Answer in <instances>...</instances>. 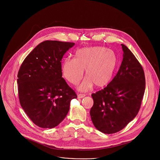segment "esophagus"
Here are the masks:
<instances>
[{
    "label": "esophagus",
    "instance_id": "esophagus-1",
    "mask_svg": "<svg viewBox=\"0 0 160 160\" xmlns=\"http://www.w3.org/2000/svg\"><path fill=\"white\" fill-rule=\"evenodd\" d=\"M85 96V94H79L77 95V97H78V99H82V98H84Z\"/></svg>",
    "mask_w": 160,
    "mask_h": 160
}]
</instances>
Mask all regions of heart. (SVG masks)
Wrapping results in <instances>:
<instances>
[{
	"mask_svg": "<svg viewBox=\"0 0 160 160\" xmlns=\"http://www.w3.org/2000/svg\"><path fill=\"white\" fill-rule=\"evenodd\" d=\"M118 65L116 53L104 47L82 48L75 54V58H66L61 64L64 78L73 85L82 78L83 71L87 77L78 88L86 92L94 85L98 88L106 86L111 80Z\"/></svg>",
	"mask_w": 160,
	"mask_h": 160,
	"instance_id": "b5f03b06",
	"label": "heart"
}]
</instances>
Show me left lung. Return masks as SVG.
Here are the masks:
<instances>
[{"label": "left lung", "mask_w": 160, "mask_h": 160, "mask_svg": "<svg viewBox=\"0 0 160 160\" xmlns=\"http://www.w3.org/2000/svg\"><path fill=\"white\" fill-rule=\"evenodd\" d=\"M121 45L123 60L117 75L105 88L92 94L91 120L98 130L107 134L120 131L137 116L145 90L142 66L126 45Z\"/></svg>", "instance_id": "obj_1"}]
</instances>
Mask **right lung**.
<instances>
[{"mask_svg": "<svg viewBox=\"0 0 160 160\" xmlns=\"http://www.w3.org/2000/svg\"><path fill=\"white\" fill-rule=\"evenodd\" d=\"M75 43L46 40L39 43L22 62L18 74L20 104L37 126H58L69 111L75 91L62 77L61 60Z\"/></svg>", "mask_w": 160, "mask_h": 160, "instance_id": "obj_1", "label": "right lung"}]
</instances>
